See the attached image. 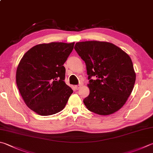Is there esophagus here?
Returning a JSON list of instances; mask_svg holds the SVG:
<instances>
[{"label": "esophagus", "mask_w": 153, "mask_h": 153, "mask_svg": "<svg viewBox=\"0 0 153 153\" xmlns=\"http://www.w3.org/2000/svg\"><path fill=\"white\" fill-rule=\"evenodd\" d=\"M81 87V85H76L75 86V88H76V90H79V89Z\"/></svg>", "instance_id": "1"}]
</instances>
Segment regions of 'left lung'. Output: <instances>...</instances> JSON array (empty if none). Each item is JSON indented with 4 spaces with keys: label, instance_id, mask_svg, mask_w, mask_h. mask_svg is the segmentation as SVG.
<instances>
[{
    "label": "left lung",
    "instance_id": "1",
    "mask_svg": "<svg viewBox=\"0 0 153 153\" xmlns=\"http://www.w3.org/2000/svg\"><path fill=\"white\" fill-rule=\"evenodd\" d=\"M74 49L87 70L90 93L83 100L86 107L100 115L119 111L131 94L136 80L130 56L106 42H76Z\"/></svg>",
    "mask_w": 153,
    "mask_h": 153
}]
</instances>
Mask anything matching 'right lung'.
Returning <instances> with one entry per match:
<instances>
[{"mask_svg":"<svg viewBox=\"0 0 153 153\" xmlns=\"http://www.w3.org/2000/svg\"><path fill=\"white\" fill-rule=\"evenodd\" d=\"M74 42H51L34 46L26 53L17 67L16 81L26 105L42 116L61 111L73 93L66 85L63 65Z\"/></svg>","mask_w":153,"mask_h":153,"instance_id":"right-lung-1","label":"right lung"}]
</instances>
